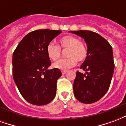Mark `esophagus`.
<instances>
[{
  "label": "esophagus",
  "instance_id": "obj_1",
  "mask_svg": "<svg viewBox=\"0 0 126 126\" xmlns=\"http://www.w3.org/2000/svg\"><path fill=\"white\" fill-rule=\"evenodd\" d=\"M67 72V71H62V74H63V75H64V74H66Z\"/></svg>",
  "mask_w": 126,
  "mask_h": 126
}]
</instances>
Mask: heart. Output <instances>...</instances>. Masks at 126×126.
Returning <instances> with one entry per match:
<instances>
[{"instance_id": "heart-1", "label": "heart", "mask_w": 126, "mask_h": 126, "mask_svg": "<svg viewBox=\"0 0 126 126\" xmlns=\"http://www.w3.org/2000/svg\"><path fill=\"white\" fill-rule=\"evenodd\" d=\"M59 47L63 49H67L66 59H61L53 64L55 68L61 70H67L76 65L79 61H84L87 58V48L79 39L73 36H66L59 40ZM48 57L50 60L56 61L60 57L61 49L58 46L50 42L46 48Z\"/></svg>"}]
</instances>
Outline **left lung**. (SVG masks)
<instances>
[{
    "mask_svg": "<svg viewBox=\"0 0 126 126\" xmlns=\"http://www.w3.org/2000/svg\"><path fill=\"white\" fill-rule=\"evenodd\" d=\"M82 37L87 44L88 56L76 72L74 94L79 102L90 104L100 100L109 90L114 71L112 47L98 33L88 30L69 31Z\"/></svg>",
    "mask_w": 126,
    "mask_h": 126,
    "instance_id": "left-lung-1",
    "label": "left lung"
}]
</instances>
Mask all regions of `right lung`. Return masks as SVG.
Segmentation results:
<instances>
[{
	"mask_svg": "<svg viewBox=\"0 0 126 126\" xmlns=\"http://www.w3.org/2000/svg\"><path fill=\"white\" fill-rule=\"evenodd\" d=\"M62 32L38 30L27 34L13 55V76L18 90L28 103L44 105L50 103L57 91L60 69H48L51 62L47 46Z\"/></svg>",
	"mask_w": 126,
	"mask_h": 126,
	"instance_id": "1",
	"label": "right lung"
}]
</instances>
